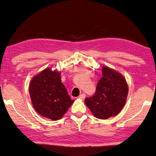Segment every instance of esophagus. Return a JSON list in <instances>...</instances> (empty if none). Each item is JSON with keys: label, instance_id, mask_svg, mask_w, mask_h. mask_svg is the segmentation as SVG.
Masks as SVG:
<instances>
[{"label": "esophagus", "instance_id": "esophagus-1", "mask_svg": "<svg viewBox=\"0 0 156 156\" xmlns=\"http://www.w3.org/2000/svg\"><path fill=\"white\" fill-rule=\"evenodd\" d=\"M85 97H86V95L84 94V93H82V94H80L78 96V98L81 99V100H84V99L85 98Z\"/></svg>", "mask_w": 156, "mask_h": 156}]
</instances>
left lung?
I'll return each mask as SVG.
<instances>
[{
    "label": "left lung",
    "instance_id": "1",
    "mask_svg": "<svg viewBox=\"0 0 156 156\" xmlns=\"http://www.w3.org/2000/svg\"><path fill=\"white\" fill-rule=\"evenodd\" d=\"M102 75L95 94L85 98L84 102L96 118L106 119L117 115L123 108L128 87L122 75L109 67H103Z\"/></svg>",
    "mask_w": 156,
    "mask_h": 156
}]
</instances>
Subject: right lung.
I'll return each instance as SVG.
<instances>
[{"label": "right lung", "mask_w": 156, "mask_h": 156, "mask_svg": "<svg viewBox=\"0 0 156 156\" xmlns=\"http://www.w3.org/2000/svg\"><path fill=\"white\" fill-rule=\"evenodd\" d=\"M29 93L36 111L54 121L60 119L73 102L61 83V73L49 68L33 78Z\"/></svg>", "instance_id": "1"}]
</instances>
